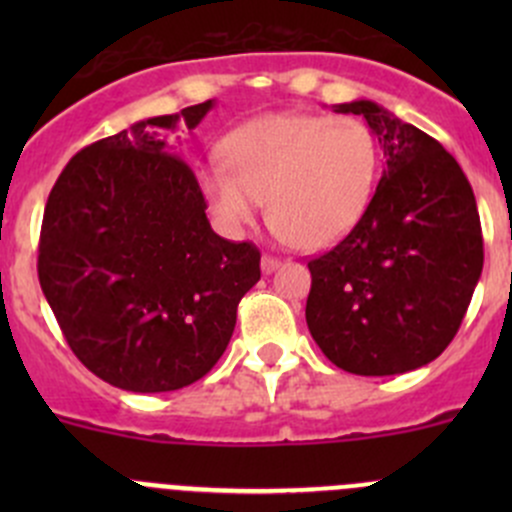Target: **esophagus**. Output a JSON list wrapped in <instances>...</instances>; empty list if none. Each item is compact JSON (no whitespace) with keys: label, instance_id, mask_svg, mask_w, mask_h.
Masks as SVG:
<instances>
[{"label":"esophagus","instance_id":"34e87169","mask_svg":"<svg viewBox=\"0 0 512 512\" xmlns=\"http://www.w3.org/2000/svg\"><path fill=\"white\" fill-rule=\"evenodd\" d=\"M277 267H280V260H277V257L262 255V272H265V275H270V272H275Z\"/></svg>","mask_w":512,"mask_h":512}]
</instances>
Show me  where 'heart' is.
<instances>
[{"mask_svg": "<svg viewBox=\"0 0 512 512\" xmlns=\"http://www.w3.org/2000/svg\"><path fill=\"white\" fill-rule=\"evenodd\" d=\"M220 156L198 175L210 213L240 232L267 200L272 227L297 250L337 245L361 223L381 165L364 121L297 111L250 118L223 138Z\"/></svg>", "mask_w": 512, "mask_h": 512, "instance_id": "heart-1", "label": "heart"}]
</instances>
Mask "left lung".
Segmentation results:
<instances>
[{"mask_svg":"<svg viewBox=\"0 0 512 512\" xmlns=\"http://www.w3.org/2000/svg\"><path fill=\"white\" fill-rule=\"evenodd\" d=\"M364 116L386 168L361 223L309 262L307 327L324 356L359 376L406 374L451 344L483 272L473 188L428 133L374 101Z\"/></svg>","mask_w":512,"mask_h":512,"instance_id":"obj_1","label":"left lung"}]
</instances>
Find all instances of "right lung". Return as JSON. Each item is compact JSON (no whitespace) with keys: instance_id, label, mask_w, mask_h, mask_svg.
<instances>
[{"instance_id":"1","label":"right lung","mask_w":512,"mask_h":512,"mask_svg":"<svg viewBox=\"0 0 512 512\" xmlns=\"http://www.w3.org/2000/svg\"><path fill=\"white\" fill-rule=\"evenodd\" d=\"M215 101L153 116L76 153L46 200L44 297L81 364L136 394L203 379L227 349L260 252L210 227L193 170L170 146Z\"/></svg>"}]
</instances>
